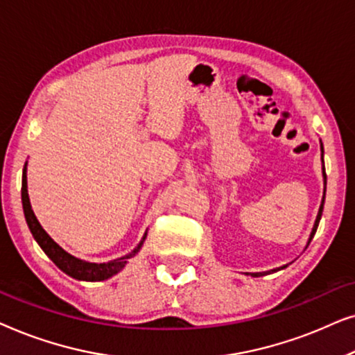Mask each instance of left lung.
Here are the masks:
<instances>
[{
  "instance_id": "left-lung-1",
  "label": "left lung",
  "mask_w": 355,
  "mask_h": 355,
  "mask_svg": "<svg viewBox=\"0 0 355 355\" xmlns=\"http://www.w3.org/2000/svg\"><path fill=\"white\" fill-rule=\"evenodd\" d=\"M320 148H322V163H323V145H322V140H320ZM322 169H323V182H324V189H323V200H322V205H320V210H318L317 220H315V225H313V227H312V232H310V237H309V242H307V245L310 244V241H312V239H313L315 232H317L318 223H320V220H322V211H323V203H324V192H327V174H324V163H323V166H322ZM286 266H288V265H283V266H279V268H275V270H270V271H261V273H250V276H254V278H259V276L271 275V273H275V271L284 270V268H286ZM247 275H249V273H247Z\"/></svg>"
}]
</instances>
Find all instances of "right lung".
<instances>
[{"mask_svg":"<svg viewBox=\"0 0 355 355\" xmlns=\"http://www.w3.org/2000/svg\"><path fill=\"white\" fill-rule=\"evenodd\" d=\"M22 207H24V215H26V221L31 230L33 239L38 242V245L42 247V250L50 257L58 268L64 271L66 275H69L71 278L79 279V281H105L110 279L111 276L118 275L121 270H124V266L128 265L129 259H132L135 254H139V250L142 249L145 239H147V231L142 237V241L139 242L137 247L132 252H129L128 255L121 257V259L106 261V263H92V261H85L77 257L71 255L69 252H66L61 245H58L55 241L48 236V232L43 230L40 223H38L35 213L32 210L31 198H28L27 191V163L24 166L22 171Z\"/></svg>","mask_w":355,"mask_h":355,"instance_id":"add662e5","label":"right lung"}]
</instances>
